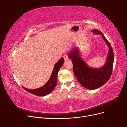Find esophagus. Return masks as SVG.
Wrapping results in <instances>:
<instances>
[{
    "label": "esophagus",
    "instance_id": "1",
    "mask_svg": "<svg viewBox=\"0 0 127 127\" xmlns=\"http://www.w3.org/2000/svg\"><path fill=\"white\" fill-rule=\"evenodd\" d=\"M63 57H64V59L65 60H68V59H69L68 56V55H67V54H65V55H64Z\"/></svg>",
    "mask_w": 127,
    "mask_h": 127
}]
</instances>
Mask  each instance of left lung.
I'll use <instances>...</instances> for the list:
<instances>
[{
  "instance_id": "8db88e82",
  "label": "left lung",
  "mask_w": 127,
  "mask_h": 127,
  "mask_svg": "<svg viewBox=\"0 0 127 127\" xmlns=\"http://www.w3.org/2000/svg\"><path fill=\"white\" fill-rule=\"evenodd\" d=\"M92 32L101 35L109 47L106 62L101 68H93L88 66L80 57L78 48L71 50L68 54V57L72 60L73 71L77 79L84 87L88 90L97 89L108 81L112 72L114 61L113 51L109 42L99 30L95 29Z\"/></svg>"
}]
</instances>
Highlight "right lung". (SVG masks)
<instances>
[{"label": "right lung", "instance_id": "1", "mask_svg": "<svg viewBox=\"0 0 127 127\" xmlns=\"http://www.w3.org/2000/svg\"><path fill=\"white\" fill-rule=\"evenodd\" d=\"M64 63V59L63 58H61L58 61L55 65L51 75L50 77L48 82L46 83L44 85L42 86L39 88L34 90L28 89L23 86H22L24 88V90L27 92L31 93L32 94L35 95L39 96H44L47 95L51 93L52 91L55 89V87L57 84V77L58 73L60 70V68L62 67Z\"/></svg>", "mask_w": 127, "mask_h": 127}]
</instances>
